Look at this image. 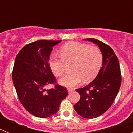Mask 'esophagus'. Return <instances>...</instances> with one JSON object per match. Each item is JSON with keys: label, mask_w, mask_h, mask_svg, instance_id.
Here are the masks:
<instances>
[{"label": "esophagus", "mask_w": 133, "mask_h": 133, "mask_svg": "<svg viewBox=\"0 0 133 133\" xmlns=\"http://www.w3.org/2000/svg\"><path fill=\"white\" fill-rule=\"evenodd\" d=\"M67 90H68V92H69V93H70V92H73V91H74V89H70V88H69V89H67Z\"/></svg>", "instance_id": "34e87169"}]
</instances>
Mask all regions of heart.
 <instances>
[{
    "instance_id": "b5f03b06",
    "label": "heart",
    "mask_w": 133,
    "mask_h": 133,
    "mask_svg": "<svg viewBox=\"0 0 133 133\" xmlns=\"http://www.w3.org/2000/svg\"><path fill=\"white\" fill-rule=\"evenodd\" d=\"M61 58L52 56L49 66L56 77H61L64 72L66 64L73 63L72 72L64 75L59 83L66 87H74L84 79L88 82L93 79L103 64V55L97 46L78 42H69L61 47Z\"/></svg>"
}]
</instances>
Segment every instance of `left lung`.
<instances>
[{
    "instance_id": "1",
    "label": "left lung",
    "mask_w": 133,
    "mask_h": 133,
    "mask_svg": "<svg viewBox=\"0 0 133 133\" xmlns=\"http://www.w3.org/2000/svg\"><path fill=\"white\" fill-rule=\"evenodd\" d=\"M84 40L99 47L103 55V64L91 83L76 89L81 98L74 109L83 118H94L104 113L112 105L121 84V73L118 58L109 45L95 38Z\"/></svg>"
}]
</instances>
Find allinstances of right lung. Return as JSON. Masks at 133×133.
<instances>
[{"mask_svg":"<svg viewBox=\"0 0 133 133\" xmlns=\"http://www.w3.org/2000/svg\"><path fill=\"white\" fill-rule=\"evenodd\" d=\"M61 41L40 40L26 44L16 55L12 70V81L20 102L24 109L39 118H47L57 112L68 92L56 82L49 64L54 46Z\"/></svg>","mask_w":133,"mask_h":133,"instance_id":"1","label":"right lung"}]
</instances>
